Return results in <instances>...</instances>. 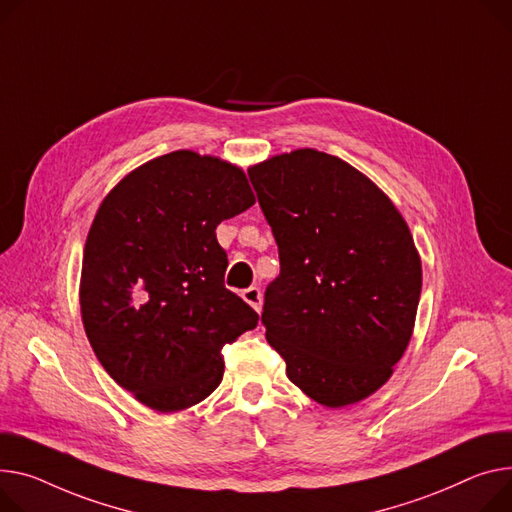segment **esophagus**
<instances>
[{"instance_id":"obj_1","label":"esophagus","mask_w":512,"mask_h":512,"mask_svg":"<svg viewBox=\"0 0 512 512\" xmlns=\"http://www.w3.org/2000/svg\"><path fill=\"white\" fill-rule=\"evenodd\" d=\"M253 309L259 313L261 311V290L257 288V286H251V288H247V290H243V294H241Z\"/></svg>"}]
</instances>
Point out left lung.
I'll return each instance as SVG.
<instances>
[{"mask_svg": "<svg viewBox=\"0 0 512 512\" xmlns=\"http://www.w3.org/2000/svg\"><path fill=\"white\" fill-rule=\"evenodd\" d=\"M249 179L280 253L261 313L269 346L321 405L362 401L414 331L422 263L410 228L377 185L325 152L274 156Z\"/></svg>", "mask_w": 512, "mask_h": 512, "instance_id": "1", "label": "left lung"}]
</instances>
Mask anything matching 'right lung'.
Wrapping results in <instances>:
<instances>
[{
  "label": "right lung",
  "mask_w": 512,
  "mask_h": 512,
  "mask_svg": "<svg viewBox=\"0 0 512 512\" xmlns=\"http://www.w3.org/2000/svg\"><path fill=\"white\" fill-rule=\"evenodd\" d=\"M255 203L247 177L189 150L129 173L90 226L80 306L111 379L156 412H179L222 381V348L259 315L224 286L222 220Z\"/></svg>",
  "instance_id": "obj_1"
}]
</instances>
